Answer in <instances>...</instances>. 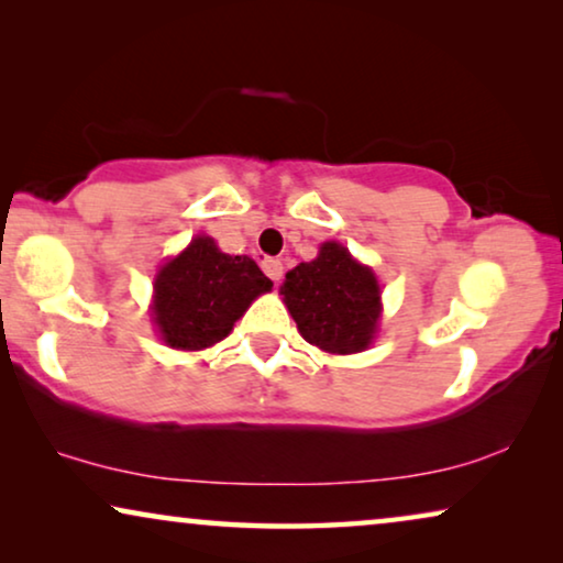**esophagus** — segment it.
Masks as SVG:
<instances>
[{"instance_id": "1", "label": "esophagus", "mask_w": 563, "mask_h": 563, "mask_svg": "<svg viewBox=\"0 0 563 563\" xmlns=\"http://www.w3.org/2000/svg\"><path fill=\"white\" fill-rule=\"evenodd\" d=\"M261 268H264L268 279H274V282H279L282 274H284V266H282L279 258H264V261H261Z\"/></svg>"}]
</instances>
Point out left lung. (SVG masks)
<instances>
[{"mask_svg":"<svg viewBox=\"0 0 563 563\" xmlns=\"http://www.w3.org/2000/svg\"><path fill=\"white\" fill-rule=\"evenodd\" d=\"M299 333L328 353H358L379 320V284L341 243H322L320 256L299 264L282 287Z\"/></svg>","mask_w":563,"mask_h":563,"instance_id":"8db88e82","label":"left lung"}]
</instances>
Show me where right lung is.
I'll return each mask as SVG.
<instances>
[{"mask_svg": "<svg viewBox=\"0 0 563 563\" xmlns=\"http://www.w3.org/2000/svg\"><path fill=\"white\" fill-rule=\"evenodd\" d=\"M153 320L172 349L199 351L218 343L272 279L249 256H230L199 235L156 276Z\"/></svg>", "mask_w": 563, "mask_h": 563, "instance_id": "right-lung-1", "label": "right lung"}]
</instances>
